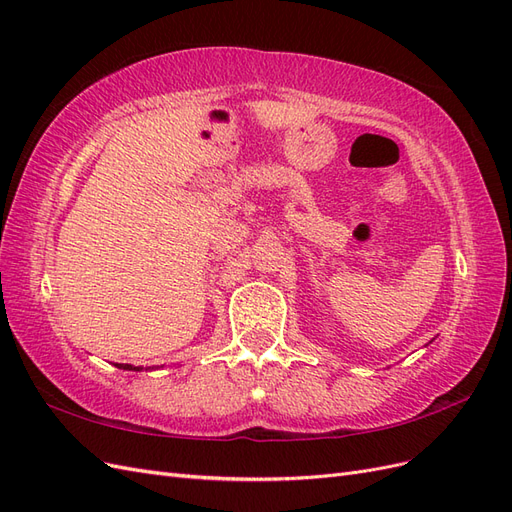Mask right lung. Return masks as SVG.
Wrapping results in <instances>:
<instances>
[{
	"label": "right lung",
	"mask_w": 512,
	"mask_h": 512,
	"mask_svg": "<svg viewBox=\"0 0 512 512\" xmlns=\"http://www.w3.org/2000/svg\"><path fill=\"white\" fill-rule=\"evenodd\" d=\"M114 366L121 368V370H134V372H140V370H142V366H131V364H114ZM148 370H155V366L148 368Z\"/></svg>",
	"instance_id": "add662e5"
}]
</instances>
